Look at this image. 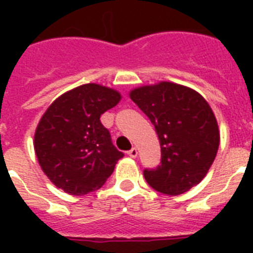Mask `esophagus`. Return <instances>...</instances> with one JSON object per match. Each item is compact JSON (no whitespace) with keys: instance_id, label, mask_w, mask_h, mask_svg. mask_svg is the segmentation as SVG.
Returning a JSON list of instances; mask_svg holds the SVG:
<instances>
[{"instance_id":"34e87169","label":"esophagus","mask_w":253,"mask_h":253,"mask_svg":"<svg viewBox=\"0 0 253 253\" xmlns=\"http://www.w3.org/2000/svg\"><path fill=\"white\" fill-rule=\"evenodd\" d=\"M127 154H128V156H131V158H134V159L138 158V151H136V148H135V147H132L131 150L127 151Z\"/></svg>"}]
</instances>
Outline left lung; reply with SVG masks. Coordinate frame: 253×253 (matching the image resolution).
<instances>
[{
	"mask_svg": "<svg viewBox=\"0 0 253 253\" xmlns=\"http://www.w3.org/2000/svg\"><path fill=\"white\" fill-rule=\"evenodd\" d=\"M122 99L118 90L84 84L57 97L42 115L34 150L42 170L72 196L98 190L123 158L111 143L101 115Z\"/></svg>",
	"mask_w": 253,
	"mask_h": 253,
	"instance_id": "8db88e82",
	"label": "left lung"
}]
</instances>
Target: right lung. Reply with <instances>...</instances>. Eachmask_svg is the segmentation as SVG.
Here are the masks:
<instances>
[{
  "label": "right lung",
  "instance_id": "right-lung-1",
  "mask_svg": "<svg viewBox=\"0 0 253 253\" xmlns=\"http://www.w3.org/2000/svg\"><path fill=\"white\" fill-rule=\"evenodd\" d=\"M130 98L148 117L159 143L160 163L143 172L151 188L178 196L200 184L215 159L220 140L209 103L189 97L167 81L135 87Z\"/></svg>",
  "mask_w": 253,
  "mask_h": 253
}]
</instances>
